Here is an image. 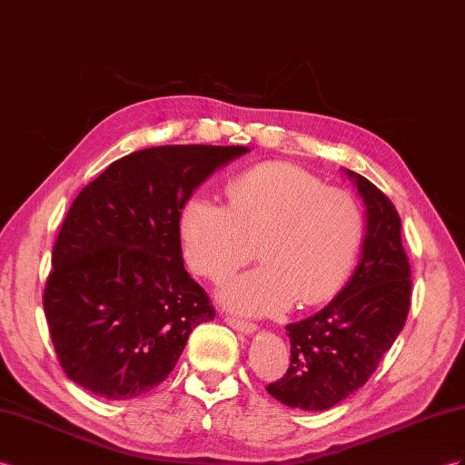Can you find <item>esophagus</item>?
I'll return each instance as SVG.
<instances>
[{
	"label": "esophagus",
	"mask_w": 465,
	"mask_h": 465,
	"mask_svg": "<svg viewBox=\"0 0 465 465\" xmlns=\"http://www.w3.org/2000/svg\"><path fill=\"white\" fill-rule=\"evenodd\" d=\"M225 324L232 326L237 331H242V334H255V331H257V326L253 322H247V320H240V318H233V316L225 318Z\"/></svg>",
	"instance_id": "1"
}]
</instances>
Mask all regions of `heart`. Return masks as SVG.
Returning <instances> with one entry per match:
<instances>
[{
    "label": "heart",
    "instance_id": "heart-1",
    "mask_svg": "<svg viewBox=\"0 0 465 465\" xmlns=\"http://www.w3.org/2000/svg\"><path fill=\"white\" fill-rule=\"evenodd\" d=\"M230 204L190 196L178 216L188 265L222 281L255 255L263 265L228 281L220 301L237 312L269 316L299 301H330L348 281L363 242L357 200L299 166L267 163L237 174Z\"/></svg>",
    "mask_w": 465,
    "mask_h": 465
}]
</instances>
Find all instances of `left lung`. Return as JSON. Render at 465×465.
<instances>
[{"label": "left lung", "mask_w": 465, "mask_h": 465, "mask_svg": "<svg viewBox=\"0 0 465 465\" xmlns=\"http://www.w3.org/2000/svg\"><path fill=\"white\" fill-rule=\"evenodd\" d=\"M343 174L365 206L361 259L334 301L287 326L291 365L267 392L291 409L326 411L363 387L411 308V265L395 206L361 174Z\"/></svg>", "instance_id": "8db88e82"}]
</instances>
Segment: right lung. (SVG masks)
Instances as JSON below:
<instances>
[{"instance_id": "1", "label": "right lung", "mask_w": 465, "mask_h": 465, "mask_svg": "<svg viewBox=\"0 0 465 465\" xmlns=\"http://www.w3.org/2000/svg\"><path fill=\"white\" fill-rule=\"evenodd\" d=\"M247 151L143 149L82 188L43 296L58 361L76 385L108 401L139 397L169 377L190 331L216 316L184 269L178 216L213 171Z\"/></svg>"}]
</instances>
